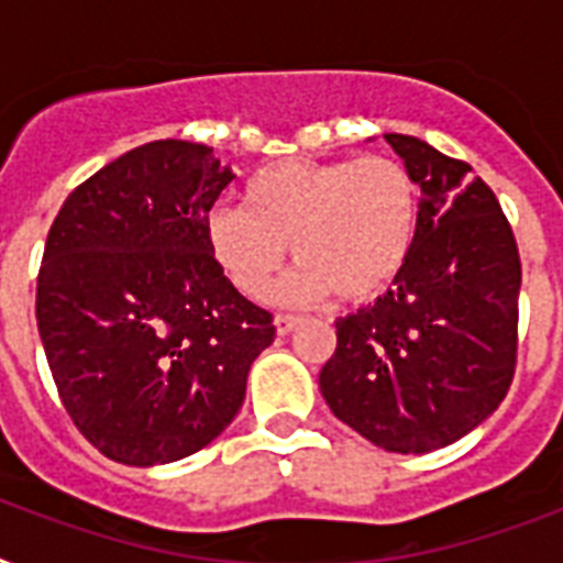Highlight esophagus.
<instances>
[{
	"mask_svg": "<svg viewBox=\"0 0 563 563\" xmlns=\"http://www.w3.org/2000/svg\"><path fill=\"white\" fill-rule=\"evenodd\" d=\"M298 324H300V318L289 316V312H277V316H274V327H277V333L280 335L291 333V330H295Z\"/></svg>",
	"mask_w": 563,
	"mask_h": 563,
	"instance_id": "obj_1",
	"label": "esophagus"
}]
</instances>
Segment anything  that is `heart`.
Instances as JSON below:
<instances>
[{
    "mask_svg": "<svg viewBox=\"0 0 563 563\" xmlns=\"http://www.w3.org/2000/svg\"><path fill=\"white\" fill-rule=\"evenodd\" d=\"M239 198L242 210L207 216L203 239L224 280L254 300L272 289L291 245L300 265L277 300L307 303L335 291L344 303H368L397 283L418 236V184L383 154L272 163Z\"/></svg>",
    "mask_w": 563,
    "mask_h": 563,
    "instance_id": "heart-1",
    "label": "heart"
}]
</instances>
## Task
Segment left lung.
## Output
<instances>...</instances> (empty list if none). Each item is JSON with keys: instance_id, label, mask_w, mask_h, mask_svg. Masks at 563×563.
Masks as SVG:
<instances>
[{"instance_id": "left-lung-1", "label": "left lung", "mask_w": 563, "mask_h": 563, "mask_svg": "<svg viewBox=\"0 0 563 563\" xmlns=\"http://www.w3.org/2000/svg\"><path fill=\"white\" fill-rule=\"evenodd\" d=\"M420 187L402 274L374 307L335 321L321 394L388 453H429L476 429L517 368L520 254L494 189L418 136L385 134Z\"/></svg>"}]
</instances>
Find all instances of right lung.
<instances>
[{"label":"right lung","mask_w":563,"mask_h":563,"mask_svg":"<svg viewBox=\"0 0 563 563\" xmlns=\"http://www.w3.org/2000/svg\"><path fill=\"white\" fill-rule=\"evenodd\" d=\"M233 175L210 145L157 140L64 201L37 274V330L75 429L152 467L207 446L245 400L274 318L239 295L203 239Z\"/></svg>","instance_id":"1"}]
</instances>
